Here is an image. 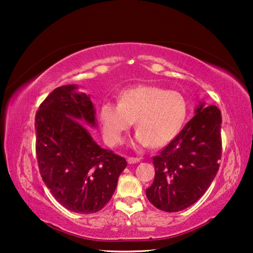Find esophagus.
Here are the masks:
<instances>
[{"label":"esophagus","instance_id":"1","mask_svg":"<svg viewBox=\"0 0 253 253\" xmlns=\"http://www.w3.org/2000/svg\"><path fill=\"white\" fill-rule=\"evenodd\" d=\"M127 162L129 163V164H135V163L140 162V158H138V157H128Z\"/></svg>","mask_w":253,"mask_h":253}]
</instances>
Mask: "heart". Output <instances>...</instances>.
Masks as SVG:
<instances>
[{
	"label": "heart",
	"mask_w": 253,
	"mask_h": 253,
	"mask_svg": "<svg viewBox=\"0 0 253 253\" xmlns=\"http://www.w3.org/2000/svg\"><path fill=\"white\" fill-rule=\"evenodd\" d=\"M187 116V102L181 93L156 85H138L124 91L119 104L106 102L99 119L106 143L122 144L136 121L134 146L162 147L177 136Z\"/></svg>",
	"instance_id": "1"
}]
</instances>
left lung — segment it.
I'll return each mask as SVG.
<instances>
[{
	"label": "left lung",
	"mask_w": 253,
	"mask_h": 253,
	"mask_svg": "<svg viewBox=\"0 0 253 253\" xmlns=\"http://www.w3.org/2000/svg\"><path fill=\"white\" fill-rule=\"evenodd\" d=\"M221 124L220 109L200 102L195 116L153 157L155 178L146 196L154 207L165 212L182 211L207 192L220 166Z\"/></svg>",
	"instance_id": "obj_1"
}]
</instances>
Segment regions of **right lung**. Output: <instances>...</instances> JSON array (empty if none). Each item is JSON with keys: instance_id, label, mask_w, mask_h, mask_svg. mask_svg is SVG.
Listing matches in <instances>:
<instances>
[{"instance_id": "add662e5", "label": "right lung", "mask_w": 253, "mask_h": 253, "mask_svg": "<svg viewBox=\"0 0 253 253\" xmlns=\"http://www.w3.org/2000/svg\"><path fill=\"white\" fill-rule=\"evenodd\" d=\"M97 127L96 109L77 84L58 87L36 115V152L41 177L54 199L76 213H95L109 202L124 157L101 148L78 121Z\"/></svg>"}]
</instances>
